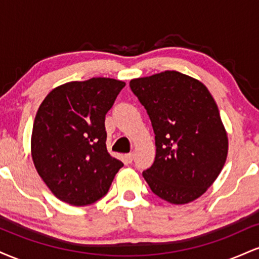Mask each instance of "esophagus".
I'll list each match as a JSON object with an SVG mask.
<instances>
[{"mask_svg":"<svg viewBox=\"0 0 259 259\" xmlns=\"http://www.w3.org/2000/svg\"><path fill=\"white\" fill-rule=\"evenodd\" d=\"M124 158H125V162L127 163V164H130V163L133 162L134 154L133 153H127V154H125V157H124Z\"/></svg>","mask_w":259,"mask_h":259,"instance_id":"1","label":"esophagus"}]
</instances>
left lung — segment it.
<instances>
[{
	"label": "left lung",
	"mask_w": 259,
	"mask_h": 259,
	"mask_svg": "<svg viewBox=\"0 0 259 259\" xmlns=\"http://www.w3.org/2000/svg\"><path fill=\"white\" fill-rule=\"evenodd\" d=\"M130 89L145 107L156 139L145 180L173 204L195 201L214 183L228 156V134L214 99L200 80L165 70L133 79Z\"/></svg>",
	"instance_id": "obj_1"
}]
</instances>
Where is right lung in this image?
Returning <instances> with one entry per match:
<instances>
[{"label":"right lung","mask_w":259,"mask_h":259,"mask_svg":"<svg viewBox=\"0 0 259 259\" xmlns=\"http://www.w3.org/2000/svg\"><path fill=\"white\" fill-rule=\"evenodd\" d=\"M125 82L91 78L57 86L38 107L31 157L52 194L72 206L91 204L108 192L123 167L108 153L105 118Z\"/></svg>","instance_id":"right-lung-1"}]
</instances>
